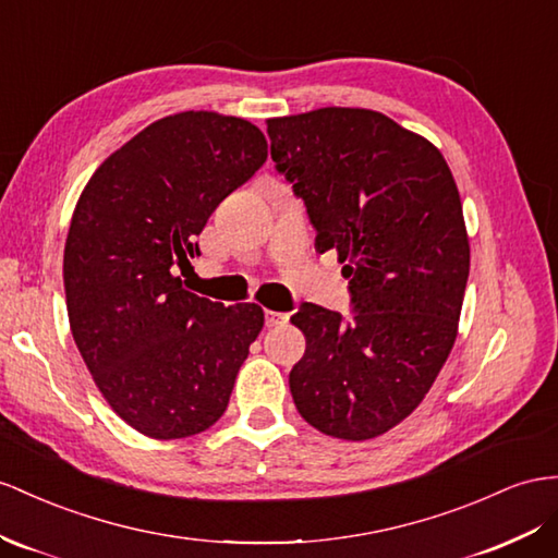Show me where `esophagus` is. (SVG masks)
<instances>
[{
  "label": "esophagus",
  "instance_id": "1",
  "mask_svg": "<svg viewBox=\"0 0 558 558\" xmlns=\"http://www.w3.org/2000/svg\"><path fill=\"white\" fill-rule=\"evenodd\" d=\"M264 318H266V327H278V325H282V323H288V313H278V311H266L264 313Z\"/></svg>",
  "mask_w": 558,
  "mask_h": 558
}]
</instances>
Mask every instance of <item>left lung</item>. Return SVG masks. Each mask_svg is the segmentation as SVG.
I'll list each match as a JSON object with an SVG mask.
<instances>
[{
    "label": "left lung",
    "instance_id": "8db88e82",
    "mask_svg": "<svg viewBox=\"0 0 558 558\" xmlns=\"http://www.w3.org/2000/svg\"><path fill=\"white\" fill-rule=\"evenodd\" d=\"M270 157L304 199L316 250H337L353 318L302 304L306 337L290 373L294 405L318 432L367 440L432 389L457 337L469 278L462 199L424 136L365 108L268 120Z\"/></svg>",
    "mask_w": 558,
    "mask_h": 558
}]
</instances>
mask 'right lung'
Listing matches in <instances>:
<instances>
[{
    "label": "right lung",
    "instance_id": "add662e5",
    "mask_svg": "<svg viewBox=\"0 0 558 558\" xmlns=\"http://www.w3.org/2000/svg\"><path fill=\"white\" fill-rule=\"evenodd\" d=\"M268 157L259 126L189 110L148 124L94 171L63 254L73 339L108 405L143 436L217 422L264 327L256 304L183 290L211 211Z\"/></svg>",
    "mask_w": 558,
    "mask_h": 558
}]
</instances>
